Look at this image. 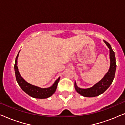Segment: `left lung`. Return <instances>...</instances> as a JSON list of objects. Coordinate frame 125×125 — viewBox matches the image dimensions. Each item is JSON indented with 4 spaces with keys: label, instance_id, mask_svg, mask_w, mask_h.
I'll return each instance as SVG.
<instances>
[{
    "label": "left lung",
    "instance_id": "1",
    "mask_svg": "<svg viewBox=\"0 0 125 125\" xmlns=\"http://www.w3.org/2000/svg\"><path fill=\"white\" fill-rule=\"evenodd\" d=\"M104 42L106 44L107 46L109 49V56H110V67L107 72L106 73L104 77L99 82L96 83L92 87L87 89L80 88L77 86L76 83L74 82V87L76 92L81 95L84 97H96L102 94L105 92L110 84H112L114 79L116 69V58L115 55V52L112 49L111 46L106 41L104 40Z\"/></svg>",
    "mask_w": 125,
    "mask_h": 125
}]
</instances>
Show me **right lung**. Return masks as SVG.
<instances>
[{
    "instance_id": "obj_1",
    "label": "right lung",
    "mask_w": 125,
    "mask_h": 125,
    "mask_svg": "<svg viewBox=\"0 0 125 125\" xmlns=\"http://www.w3.org/2000/svg\"><path fill=\"white\" fill-rule=\"evenodd\" d=\"M19 52L16 58L15 67H14L16 79V81L19 84V86L28 95H29L30 96L32 97H34V98L46 99L51 97L55 92L56 90L58 82L60 80V77H58V79L54 82V83L53 84L52 86L49 87H46V88H41V87L33 85V84H30L29 83L27 82L21 76V74H20L19 72L18 67V58Z\"/></svg>"
}]
</instances>
